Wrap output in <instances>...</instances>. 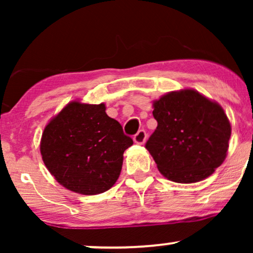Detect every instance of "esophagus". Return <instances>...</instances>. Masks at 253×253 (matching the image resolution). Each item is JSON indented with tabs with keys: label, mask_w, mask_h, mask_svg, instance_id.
Returning <instances> with one entry per match:
<instances>
[{
	"label": "esophagus",
	"mask_w": 253,
	"mask_h": 253,
	"mask_svg": "<svg viewBox=\"0 0 253 253\" xmlns=\"http://www.w3.org/2000/svg\"><path fill=\"white\" fill-rule=\"evenodd\" d=\"M146 132H145L144 129H140L138 133L134 135V138H133V140H134L135 144H139V145H143L145 141H146Z\"/></svg>",
	"instance_id": "1"
}]
</instances>
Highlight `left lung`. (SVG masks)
Listing matches in <instances>:
<instances>
[{
	"label": "left lung",
	"mask_w": 253,
	"mask_h": 253,
	"mask_svg": "<svg viewBox=\"0 0 253 253\" xmlns=\"http://www.w3.org/2000/svg\"><path fill=\"white\" fill-rule=\"evenodd\" d=\"M157 128L146 143L165 178L195 183L210 177L227 156L231 124L222 107L194 89L153 101Z\"/></svg>",
	"instance_id": "1"
}]
</instances>
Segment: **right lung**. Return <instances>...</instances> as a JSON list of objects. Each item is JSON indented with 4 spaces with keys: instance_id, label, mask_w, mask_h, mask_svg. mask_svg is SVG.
<instances>
[{
    "instance_id": "obj_1",
    "label": "right lung",
    "mask_w": 253,
    "mask_h": 253,
    "mask_svg": "<svg viewBox=\"0 0 253 253\" xmlns=\"http://www.w3.org/2000/svg\"><path fill=\"white\" fill-rule=\"evenodd\" d=\"M133 145L106 104L71 101L46 125L40 153L56 181L83 195L107 191L120 176L124 152Z\"/></svg>"
}]
</instances>
